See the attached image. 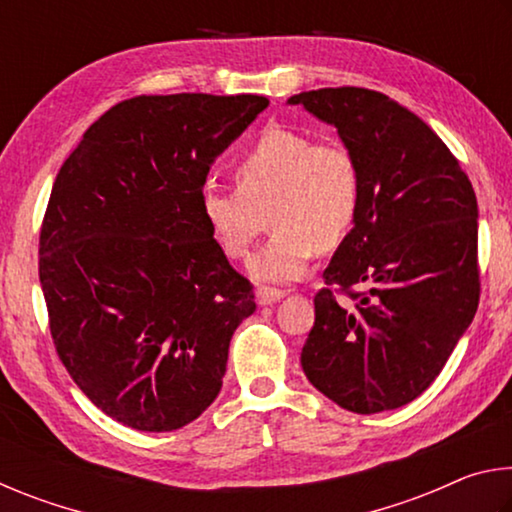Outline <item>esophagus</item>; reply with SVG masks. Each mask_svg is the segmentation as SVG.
<instances>
[{"instance_id":"esophagus-1","label":"esophagus","mask_w":512,"mask_h":512,"mask_svg":"<svg viewBox=\"0 0 512 512\" xmlns=\"http://www.w3.org/2000/svg\"><path fill=\"white\" fill-rule=\"evenodd\" d=\"M255 296H257L259 305L268 307V305H275V302H280L284 298V291L273 289V287H259Z\"/></svg>"}]
</instances>
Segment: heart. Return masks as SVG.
Wrapping results in <instances>:
<instances>
[{
  "instance_id": "1",
  "label": "heart",
  "mask_w": 512,
  "mask_h": 512,
  "mask_svg": "<svg viewBox=\"0 0 512 512\" xmlns=\"http://www.w3.org/2000/svg\"><path fill=\"white\" fill-rule=\"evenodd\" d=\"M237 189L205 187L201 216L225 255L241 259L273 225L268 244L250 259L259 282H293L309 259L339 248L359 214L361 176L339 142H316L289 128H266L232 169Z\"/></svg>"
}]
</instances>
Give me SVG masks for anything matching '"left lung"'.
<instances>
[{"label": "left lung", "mask_w": 512, "mask_h": 512, "mask_svg": "<svg viewBox=\"0 0 512 512\" xmlns=\"http://www.w3.org/2000/svg\"><path fill=\"white\" fill-rule=\"evenodd\" d=\"M339 131L359 164L354 228L325 268L352 294L316 293L300 354L320 393L345 411L400 409L431 386L479 307V207L445 142L386 94L323 88L289 99Z\"/></svg>", "instance_id": "left-lung-1"}]
</instances>
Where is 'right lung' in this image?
<instances>
[{"instance_id": "1", "label": "right lung", "mask_w": 512, "mask_h": 512, "mask_svg": "<svg viewBox=\"0 0 512 512\" xmlns=\"http://www.w3.org/2000/svg\"><path fill=\"white\" fill-rule=\"evenodd\" d=\"M266 97L167 94L112 106L60 167L40 230V284L60 361L112 420L173 431L223 386L255 311L201 216L212 162Z\"/></svg>"}]
</instances>
